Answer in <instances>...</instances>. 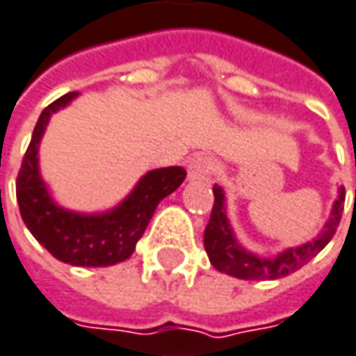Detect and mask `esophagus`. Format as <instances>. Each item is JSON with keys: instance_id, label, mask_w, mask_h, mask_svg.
<instances>
[{"instance_id": "obj_1", "label": "esophagus", "mask_w": 356, "mask_h": 356, "mask_svg": "<svg viewBox=\"0 0 356 356\" xmlns=\"http://www.w3.org/2000/svg\"><path fill=\"white\" fill-rule=\"evenodd\" d=\"M215 171V161L207 155H197L189 163V181H209Z\"/></svg>"}]
</instances>
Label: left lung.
I'll list each match as a JSON object with an SVG mask.
<instances>
[{
    "instance_id": "8db88e82",
    "label": "left lung",
    "mask_w": 356,
    "mask_h": 356,
    "mask_svg": "<svg viewBox=\"0 0 356 356\" xmlns=\"http://www.w3.org/2000/svg\"><path fill=\"white\" fill-rule=\"evenodd\" d=\"M213 195H215V203L203 237L209 261L217 270L245 281H275L301 269L305 263H309L332 239L345 207V187H339V195L332 203L331 215L315 239L307 241L299 247H289L275 257H259L247 251L235 237V231L227 217L223 189L219 185H213Z\"/></svg>"
}]
</instances>
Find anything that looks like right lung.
<instances>
[{"label": "right lung", "instance_id": "obj_1", "mask_svg": "<svg viewBox=\"0 0 356 356\" xmlns=\"http://www.w3.org/2000/svg\"><path fill=\"white\" fill-rule=\"evenodd\" d=\"M77 93H67L41 111L17 175V205L31 235L59 261L75 267H109L129 259L159 201L185 181L183 167L147 171L119 205L103 213H77L54 201L39 171V143L54 113Z\"/></svg>", "mask_w": 356, "mask_h": 356}]
</instances>
